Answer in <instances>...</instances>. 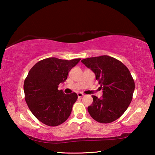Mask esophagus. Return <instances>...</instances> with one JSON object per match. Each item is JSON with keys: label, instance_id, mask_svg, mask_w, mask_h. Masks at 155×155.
Wrapping results in <instances>:
<instances>
[{"label": "esophagus", "instance_id": "esophagus-1", "mask_svg": "<svg viewBox=\"0 0 155 155\" xmlns=\"http://www.w3.org/2000/svg\"><path fill=\"white\" fill-rule=\"evenodd\" d=\"M77 95H78V98H82V97L84 96V94H83V93H78L77 94Z\"/></svg>", "mask_w": 155, "mask_h": 155}]
</instances>
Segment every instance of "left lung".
<instances>
[{
    "label": "left lung",
    "mask_w": 155,
    "mask_h": 155,
    "mask_svg": "<svg viewBox=\"0 0 155 155\" xmlns=\"http://www.w3.org/2000/svg\"><path fill=\"white\" fill-rule=\"evenodd\" d=\"M96 74L103 88V97L92 96L93 103L87 107L91 117L100 123L118 119L129 106L135 90V82L124 64L112 57L103 55L81 60Z\"/></svg>",
    "instance_id": "left-lung-1"
}]
</instances>
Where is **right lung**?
Here are the masks:
<instances>
[{
  "label": "right lung",
  "instance_id": "right-lung-1",
  "mask_svg": "<svg viewBox=\"0 0 155 155\" xmlns=\"http://www.w3.org/2000/svg\"><path fill=\"white\" fill-rule=\"evenodd\" d=\"M80 60L50 57L38 61L28 72L24 83L25 101L43 124L56 127L69 117L78 96L75 92L65 94L58 90V85L67 79L70 70Z\"/></svg>",
  "mask_w": 155,
  "mask_h": 155
}]
</instances>
